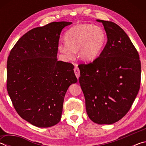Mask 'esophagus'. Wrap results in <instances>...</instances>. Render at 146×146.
Wrapping results in <instances>:
<instances>
[{
	"label": "esophagus",
	"instance_id": "34e87169",
	"mask_svg": "<svg viewBox=\"0 0 146 146\" xmlns=\"http://www.w3.org/2000/svg\"><path fill=\"white\" fill-rule=\"evenodd\" d=\"M74 71H75V74L76 78H78L79 76H80V70H79V69L76 67V66L75 68V69H74Z\"/></svg>",
	"mask_w": 146,
	"mask_h": 146
}]
</instances>
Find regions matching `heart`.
Returning <instances> with one entry per match:
<instances>
[{
  "label": "heart",
  "instance_id": "obj_1",
  "mask_svg": "<svg viewBox=\"0 0 146 146\" xmlns=\"http://www.w3.org/2000/svg\"><path fill=\"white\" fill-rule=\"evenodd\" d=\"M66 43L60 44L58 49L69 59L78 51L81 60H92L100 55L106 45L107 36L99 26L79 24L69 29L65 35Z\"/></svg>",
  "mask_w": 146,
  "mask_h": 146
}]
</instances>
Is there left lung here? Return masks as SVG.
<instances>
[{"label":"left lung","mask_w":146,"mask_h":146,"mask_svg":"<svg viewBox=\"0 0 146 146\" xmlns=\"http://www.w3.org/2000/svg\"><path fill=\"white\" fill-rule=\"evenodd\" d=\"M102 23L108 42L92 63L80 64L79 83L89 118L112 124L129 111L140 89L141 64L138 51L125 31L111 21Z\"/></svg>","instance_id":"obj_1"}]
</instances>
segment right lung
<instances>
[{
  "mask_svg": "<svg viewBox=\"0 0 146 146\" xmlns=\"http://www.w3.org/2000/svg\"><path fill=\"white\" fill-rule=\"evenodd\" d=\"M70 22H54L27 32L7 62V90L18 114L38 127L61 119L68 88L77 82L73 64L58 61L60 35Z\"/></svg>",
  "mask_w": 146,
  "mask_h": 146,
  "instance_id": "1",
  "label": "right lung"
}]
</instances>
